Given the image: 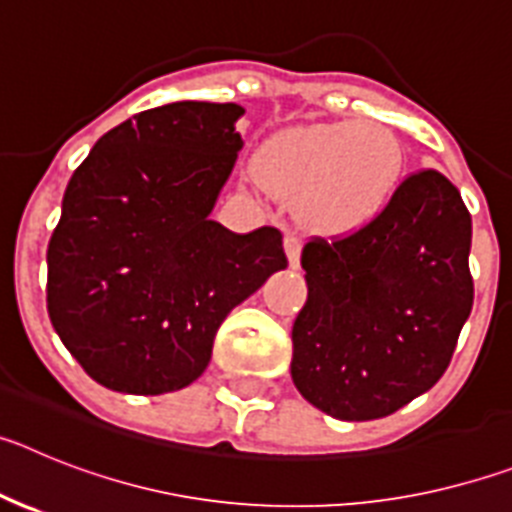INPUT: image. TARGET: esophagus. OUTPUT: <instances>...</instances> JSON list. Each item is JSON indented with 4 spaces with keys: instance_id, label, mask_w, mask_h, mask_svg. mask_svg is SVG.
I'll return each instance as SVG.
<instances>
[{
    "instance_id": "esophagus-1",
    "label": "esophagus",
    "mask_w": 512,
    "mask_h": 512,
    "mask_svg": "<svg viewBox=\"0 0 512 512\" xmlns=\"http://www.w3.org/2000/svg\"><path fill=\"white\" fill-rule=\"evenodd\" d=\"M284 251H287L289 264H292V266L300 264V251H302L300 233H295V230H289V233L284 235Z\"/></svg>"
}]
</instances>
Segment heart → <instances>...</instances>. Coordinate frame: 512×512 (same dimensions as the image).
<instances>
[{
    "mask_svg": "<svg viewBox=\"0 0 512 512\" xmlns=\"http://www.w3.org/2000/svg\"><path fill=\"white\" fill-rule=\"evenodd\" d=\"M402 171L395 135L377 122H325L266 140L253 174L277 197L302 202L323 230H354L390 205Z\"/></svg>",
    "mask_w": 512,
    "mask_h": 512,
    "instance_id": "b5f03b06",
    "label": "heart"
}]
</instances>
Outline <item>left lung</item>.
<instances>
[{"label":"left lung","instance_id":"obj_1","mask_svg":"<svg viewBox=\"0 0 512 512\" xmlns=\"http://www.w3.org/2000/svg\"><path fill=\"white\" fill-rule=\"evenodd\" d=\"M472 215L436 169L397 184L372 223L312 235L307 302L292 325V382L341 420H377L449 369L474 302Z\"/></svg>","mask_w":512,"mask_h":512}]
</instances>
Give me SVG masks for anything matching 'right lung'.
<instances>
[{"label": "right lung", "mask_w": 512, "mask_h": 512, "mask_svg": "<svg viewBox=\"0 0 512 512\" xmlns=\"http://www.w3.org/2000/svg\"><path fill=\"white\" fill-rule=\"evenodd\" d=\"M241 104L174 102L94 143L48 241V315L107 390L164 395L210 364L228 312L287 266L282 230L210 220L243 148Z\"/></svg>", "instance_id": "add662e5"}]
</instances>
